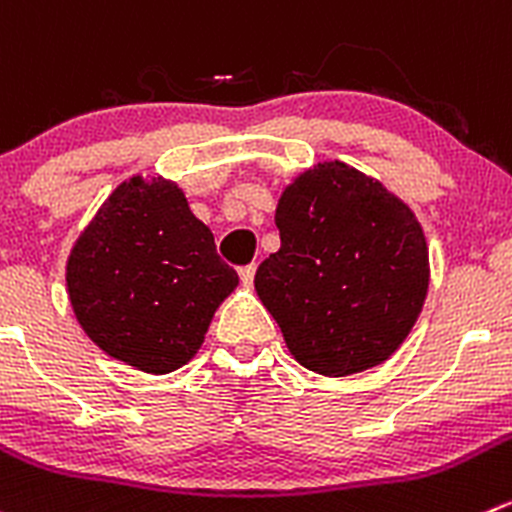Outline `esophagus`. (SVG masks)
<instances>
[{"label":"esophagus","instance_id":"esophagus-1","mask_svg":"<svg viewBox=\"0 0 512 512\" xmlns=\"http://www.w3.org/2000/svg\"><path fill=\"white\" fill-rule=\"evenodd\" d=\"M255 272H257V267H255V265L242 267V270H240V280H242V285H245V287H252V282H255Z\"/></svg>","mask_w":512,"mask_h":512}]
</instances>
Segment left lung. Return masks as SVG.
I'll list each match as a JSON object with an SVG mask.
<instances>
[{
    "instance_id": "obj_1",
    "label": "left lung",
    "mask_w": 512,
    "mask_h": 512,
    "mask_svg": "<svg viewBox=\"0 0 512 512\" xmlns=\"http://www.w3.org/2000/svg\"><path fill=\"white\" fill-rule=\"evenodd\" d=\"M275 225L282 245L257 267L255 290L295 360L330 377L388 360L428 295V242L413 210L335 160L285 187Z\"/></svg>"
}]
</instances>
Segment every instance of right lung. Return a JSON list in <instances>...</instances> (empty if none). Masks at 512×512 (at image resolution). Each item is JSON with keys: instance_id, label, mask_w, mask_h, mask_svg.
<instances>
[{"instance_id": "add662e5", "label": "right lung", "mask_w": 512, "mask_h": 512, "mask_svg": "<svg viewBox=\"0 0 512 512\" xmlns=\"http://www.w3.org/2000/svg\"><path fill=\"white\" fill-rule=\"evenodd\" d=\"M210 227L165 177L124 180L67 260V292L89 340L152 375L187 365L237 287Z\"/></svg>"}]
</instances>
